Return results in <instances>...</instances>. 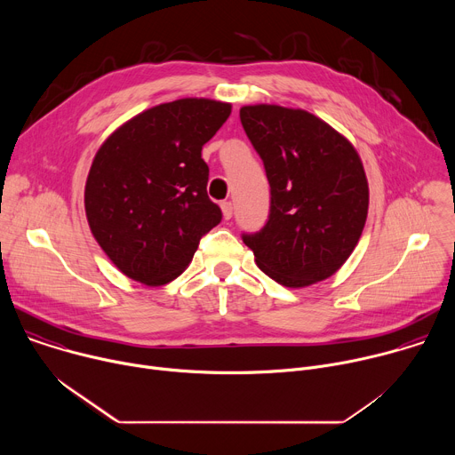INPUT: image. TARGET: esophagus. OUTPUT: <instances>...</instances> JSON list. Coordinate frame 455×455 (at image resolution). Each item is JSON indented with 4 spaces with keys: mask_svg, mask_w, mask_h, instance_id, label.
Wrapping results in <instances>:
<instances>
[{
    "mask_svg": "<svg viewBox=\"0 0 455 455\" xmlns=\"http://www.w3.org/2000/svg\"><path fill=\"white\" fill-rule=\"evenodd\" d=\"M221 211H223V218H225V220H230L232 214H234V209H232V204H230V202H223V204H221Z\"/></svg>",
    "mask_w": 455,
    "mask_h": 455,
    "instance_id": "1",
    "label": "esophagus"
}]
</instances>
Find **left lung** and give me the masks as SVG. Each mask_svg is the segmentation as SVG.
<instances>
[{
    "label": "left lung",
    "mask_w": 455,
    "mask_h": 455,
    "mask_svg": "<svg viewBox=\"0 0 455 455\" xmlns=\"http://www.w3.org/2000/svg\"><path fill=\"white\" fill-rule=\"evenodd\" d=\"M244 133L270 183V216L243 234L255 263L288 288L331 277L355 250L369 209V185L353 144L304 111L243 106Z\"/></svg>",
    "instance_id": "1"
}]
</instances>
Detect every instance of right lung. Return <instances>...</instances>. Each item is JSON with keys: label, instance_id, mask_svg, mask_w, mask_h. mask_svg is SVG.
I'll return each mask as SVG.
<instances>
[{"label": "right lung", "instance_id": "obj_1", "mask_svg": "<svg viewBox=\"0 0 455 455\" xmlns=\"http://www.w3.org/2000/svg\"><path fill=\"white\" fill-rule=\"evenodd\" d=\"M232 106L180 99L127 120L97 151L84 188L93 237L113 265L148 286L167 284L221 221L207 196L204 146Z\"/></svg>", "mask_w": 455, "mask_h": 455}]
</instances>
